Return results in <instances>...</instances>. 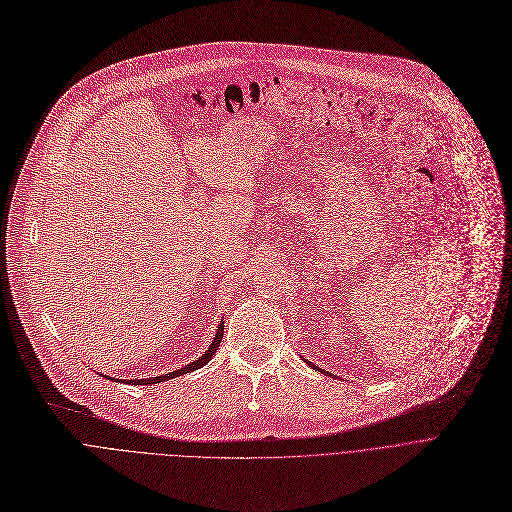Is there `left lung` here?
Wrapping results in <instances>:
<instances>
[{
    "label": "left lung",
    "mask_w": 512,
    "mask_h": 512,
    "mask_svg": "<svg viewBox=\"0 0 512 512\" xmlns=\"http://www.w3.org/2000/svg\"><path fill=\"white\" fill-rule=\"evenodd\" d=\"M306 362H308V360H306ZM308 364H310V362H308ZM310 367H314V369H316V371H320V373H326V371H322V369H318V367H316V364H310ZM326 375H330V377H332V373H326Z\"/></svg>",
    "instance_id": "8db88e82"
}]
</instances>
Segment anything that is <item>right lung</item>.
I'll use <instances>...</instances> for the list:
<instances>
[{
	"label": "right lung",
	"instance_id": "add662e5",
	"mask_svg": "<svg viewBox=\"0 0 512 512\" xmlns=\"http://www.w3.org/2000/svg\"><path fill=\"white\" fill-rule=\"evenodd\" d=\"M223 332H225V322H221L218 324V328H216V334H214V338H212V344L208 346V350L198 358V360H194V362H190L188 367H184V369H178V371H174V373H168V375H162V377H152V379H125L123 383H127V385H156V383H162V381H168V379H174V377H180V375H186V373H192V371H198L200 367H204V364L212 358V354L218 350V346H221V340H223Z\"/></svg>",
	"mask_w": 512,
	"mask_h": 512
}]
</instances>
